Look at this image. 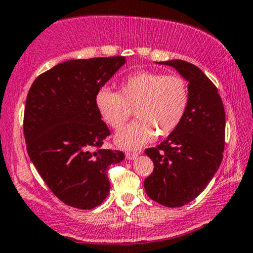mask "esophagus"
<instances>
[{
  "label": "esophagus",
  "instance_id": "1",
  "mask_svg": "<svg viewBox=\"0 0 253 253\" xmlns=\"http://www.w3.org/2000/svg\"><path fill=\"white\" fill-rule=\"evenodd\" d=\"M139 153L138 151H127L126 153V159L127 160H134V159L138 158Z\"/></svg>",
  "mask_w": 253,
  "mask_h": 253
}]
</instances>
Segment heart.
<instances>
[{
	"label": "heart",
	"mask_w": 253,
	"mask_h": 253,
	"mask_svg": "<svg viewBox=\"0 0 253 253\" xmlns=\"http://www.w3.org/2000/svg\"><path fill=\"white\" fill-rule=\"evenodd\" d=\"M94 103L114 129L125 126L134 108L138 119L115 137L120 148L132 150L153 140L156 133L166 137L179 126L189 105V88L178 75L137 71L122 80L119 92L100 88Z\"/></svg>",
	"instance_id": "heart-1"
}]
</instances>
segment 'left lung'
Masks as SVG:
<instances>
[{"label": "left lung", "instance_id": "left-lung-1", "mask_svg": "<svg viewBox=\"0 0 253 253\" xmlns=\"http://www.w3.org/2000/svg\"><path fill=\"white\" fill-rule=\"evenodd\" d=\"M187 80L189 105L179 126L145 154L154 162L144 189L151 200L166 207L193 201L216 174L223 159L225 113L217 87L194 64L167 60Z\"/></svg>", "mask_w": 253, "mask_h": 253}]
</instances>
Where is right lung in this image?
<instances>
[{
  "instance_id": "1",
  "label": "right lung",
  "mask_w": 253,
  "mask_h": 253,
  "mask_svg": "<svg viewBox=\"0 0 253 253\" xmlns=\"http://www.w3.org/2000/svg\"><path fill=\"white\" fill-rule=\"evenodd\" d=\"M126 63L125 57L68 60L41 74L29 89L24 137L30 160L52 193L71 207L91 210L110 190L109 166L122 151L103 149L110 135L94 98Z\"/></svg>"
}]
</instances>
